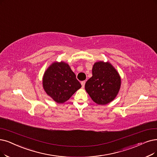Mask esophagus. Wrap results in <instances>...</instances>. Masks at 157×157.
<instances>
[{"label": "esophagus", "mask_w": 157, "mask_h": 157, "mask_svg": "<svg viewBox=\"0 0 157 157\" xmlns=\"http://www.w3.org/2000/svg\"><path fill=\"white\" fill-rule=\"evenodd\" d=\"M85 84H86V81H85V80L82 81V82H81V84H82V87H84Z\"/></svg>", "instance_id": "34e87169"}]
</instances>
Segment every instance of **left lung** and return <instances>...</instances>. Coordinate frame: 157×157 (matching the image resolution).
Returning a JSON list of instances; mask_svg holds the SVG:
<instances>
[{"label": "left lung", "mask_w": 157, "mask_h": 157, "mask_svg": "<svg viewBox=\"0 0 157 157\" xmlns=\"http://www.w3.org/2000/svg\"><path fill=\"white\" fill-rule=\"evenodd\" d=\"M93 76L87 81L85 89L95 103L105 105L111 102L121 87V77L109 62H98L92 69Z\"/></svg>", "instance_id": "left-lung-1"}]
</instances>
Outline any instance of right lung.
<instances>
[{
    "label": "right lung",
    "mask_w": 157,
    "mask_h": 157,
    "mask_svg": "<svg viewBox=\"0 0 157 157\" xmlns=\"http://www.w3.org/2000/svg\"><path fill=\"white\" fill-rule=\"evenodd\" d=\"M43 87L49 96L57 103H63L81 87L76 75L64 62H54L43 77Z\"/></svg>",
    "instance_id": "obj_1"
}]
</instances>
